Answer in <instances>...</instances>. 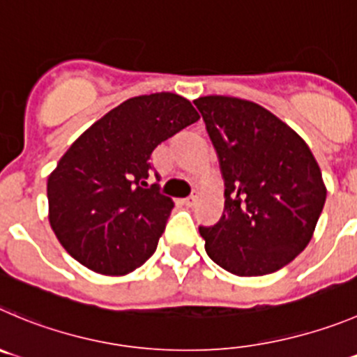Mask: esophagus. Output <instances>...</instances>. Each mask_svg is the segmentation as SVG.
<instances>
[{"label": "esophagus", "mask_w": 357, "mask_h": 357, "mask_svg": "<svg viewBox=\"0 0 357 357\" xmlns=\"http://www.w3.org/2000/svg\"><path fill=\"white\" fill-rule=\"evenodd\" d=\"M195 202H197V195H190V197H186L185 201H183V204L188 206V208H190V206H194Z\"/></svg>", "instance_id": "34e87169"}]
</instances>
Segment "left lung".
<instances>
[{"mask_svg":"<svg viewBox=\"0 0 357 357\" xmlns=\"http://www.w3.org/2000/svg\"><path fill=\"white\" fill-rule=\"evenodd\" d=\"M225 183L224 215L199 227L206 252L238 276H262L294 261L314 236L326 202L321 167L287 123L250 100H194Z\"/></svg>","mask_w":357,"mask_h":357,"instance_id":"left-lung-1","label":"left lung"}]
</instances>
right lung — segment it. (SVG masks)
<instances>
[{
	"label": "right lung",
	"instance_id": "obj_1",
	"mask_svg": "<svg viewBox=\"0 0 357 357\" xmlns=\"http://www.w3.org/2000/svg\"><path fill=\"white\" fill-rule=\"evenodd\" d=\"M199 119L190 100L162 91L128 98L73 142L47 179L49 224L91 271L123 276L155 254L174 202L148 188L151 153Z\"/></svg>",
	"mask_w": 357,
	"mask_h": 357
}]
</instances>
